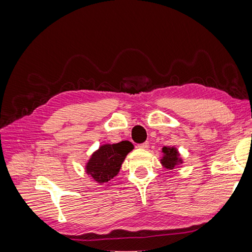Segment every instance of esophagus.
<instances>
[{
	"label": "esophagus",
	"instance_id": "esophagus-1",
	"mask_svg": "<svg viewBox=\"0 0 252 252\" xmlns=\"http://www.w3.org/2000/svg\"><path fill=\"white\" fill-rule=\"evenodd\" d=\"M138 147H139L140 149H147V148L149 147V143H148V142H144V143H142V144H139Z\"/></svg>",
	"mask_w": 252,
	"mask_h": 252
}]
</instances>
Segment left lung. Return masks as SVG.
<instances>
[{
    "label": "left lung",
    "mask_w": 252,
    "mask_h": 252,
    "mask_svg": "<svg viewBox=\"0 0 252 252\" xmlns=\"http://www.w3.org/2000/svg\"><path fill=\"white\" fill-rule=\"evenodd\" d=\"M163 158H161V164L167 169H174L179 164L183 163L182 158H180V154L175 147H167L164 146L162 148Z\"/></svg>",
    "instance_id": "obj_1"
}]
</instances>
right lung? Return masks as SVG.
<instances>
[{
    "instance_id": "obj_1",
    "label": "right lung",
    "mask_w": 252,
    "mask_h": 252,
    "mask_svg": "<svg viewBox=\"0 0 252 252\" xmlns=\"http://www.w3.org/2000/svg\"><path fill=\"white\" fill-rule=\"evenodd\" d=\"M133 149L129 141L105 144L94 151L86 164V172L95 182L104 184L119 173L126 156Z\"/></svg>"
}]
</instances>
